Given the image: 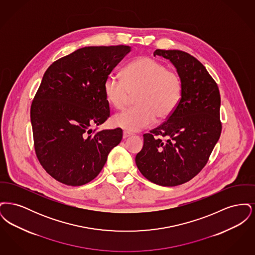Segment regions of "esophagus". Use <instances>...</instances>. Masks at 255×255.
I'll return each mask as SVG.
<instances>
[{
  "label": "esophagus",
  "instance_id": "obj_1",
  "mask_svg": "<svg viewBox=\"0 0 255 255\" xmlns=\"http://www.w3.org/2000/svg\"><path fill=\"white\" fill-rule=\"evenodd\" d=\"M131 135H132V133H129V132H127V131H124V132H123V138H124V139L128 138V137L131 136Z\"/></svg>",
  "mask_w": 255,
  "mask_h": 255
}]
</instances>
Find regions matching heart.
<instances>
[{
    "label": "heart",
    "mask_w": 255,
    "mask_h": 255,
    "mask_svg": "<svg viewBox=\"0 0 255 255\" xmlns=\"http://www.w3.org/2000/svg\"><path fill=\"white\" fill-rule=\"evenodd\" d=\"M136 92L135 106L112 119L115 127L137 132L153 124L157 118L160 121L169 118L182 99V79L162 62L141 56L124 68L122 78L111 74L103 83L105 99L116 109L123 108L130 94Z\"/></svg>",
    "instance_id": "b5f03b06"
}]
</instances>
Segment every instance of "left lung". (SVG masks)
Wrapping results in <instances>:
<instances>
[{
  "label": "left lung",
  "instance_id": "obj_1",
  "mask_svg": "<svg viewBox=\"0 0 255 255\" xmlns=\"http://www.w3.org/2000/svg\"><path fill=\"white\" fill-rule=\"evenodd\" d=\"M174 65L182 82L181 102L166 122L143 134L135 164L150 182L176 186L205 167L222 131L218 86L205 66L187 52L156 49Z\"/></svg>",
  "mask_w": 255,
  "mask_h": 255
}]
</instances>
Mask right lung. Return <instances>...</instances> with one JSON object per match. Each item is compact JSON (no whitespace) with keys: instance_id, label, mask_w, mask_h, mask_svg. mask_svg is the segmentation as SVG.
I'll list each match as a JSON object with an SVG mask.
<instances>
[{"instance_id":"right-lung-1","label":"right lung","mask_w":255,"mask_h":255,"mask_svg":"<svg viewBox=\"0 0 255 255\" xmlns=\"http://www.w3.org/2000/svg\"><path fill=\"white\" fill-rule=\"evenodd\" d=\"M129 46L85 47L53 62L30 108L34 148L43 168L67 185L93 181L122 139L121 128L93 130L110 117L103 83Z\"/></svg>"}]
</instances>
